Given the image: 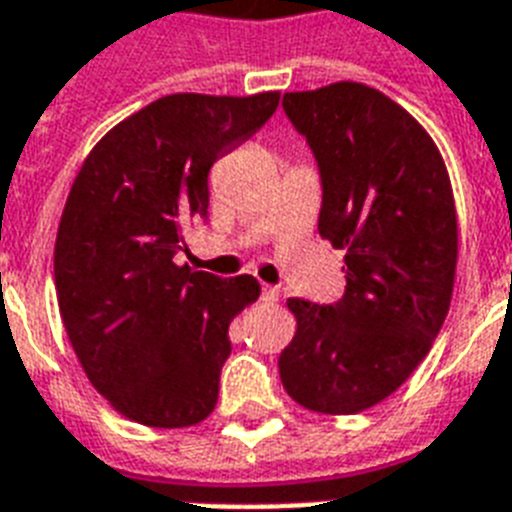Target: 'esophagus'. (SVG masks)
Listing matches in <instances>:
<instances>
[{"instance_id":"obj_1","label":"esophagus","mask_w":512,"mask_h":512,"mask_svg":"<svg viewBox=\"0 0 512 512\" xmlns=\"http://www.w3.org/2000/svg\"><path fill=\"white\" fill-rule=\"evenodd\" d=\"M278 294H281V289H278V286L263 284V294H260V299H263V302H276Z\"/></svg>"}]
</instances>
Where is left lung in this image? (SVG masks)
Masks as SVG:
<instances>
[{"mask_svg": "<svg viewBox=\"0 0 512 512\" xmlns=\"http://www.w3.org/2000/svg\"><path fill=\"white\" fill-rule=\"evenodd\" d=\"M281 107L318 165V234L347 249V286L331 305L289 299L297 334L278 373L307 410L360 413L415 371L450 310V178L413 115L371 86L294 91Z\"/></svg>", "mask_w": 512, "mask_h": 512, "instance_id": "left-lung-1", "label": "left lung"}]
</instances>
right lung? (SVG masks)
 <instances>
[{
  "label": "right lung",
  "instance_id": "add662e5",
  "mask_svg": "<svg viewBox=\"0 0 512 512\" xmlns=\"http://www.w3.org/2000/svg\"><path fill=\"white\" fill-rule=\"evenodd\" d=\"M276 107L278 91L170 94L112 128L73 181L54 244L62 323L94 389L131 421L184 429L213 413L228 323L260 284L173 257L181 231L207 223L213 162Z\"/></svg>",
  "mask_w": 512,
  "mask_h": 512
}]
</instances>
